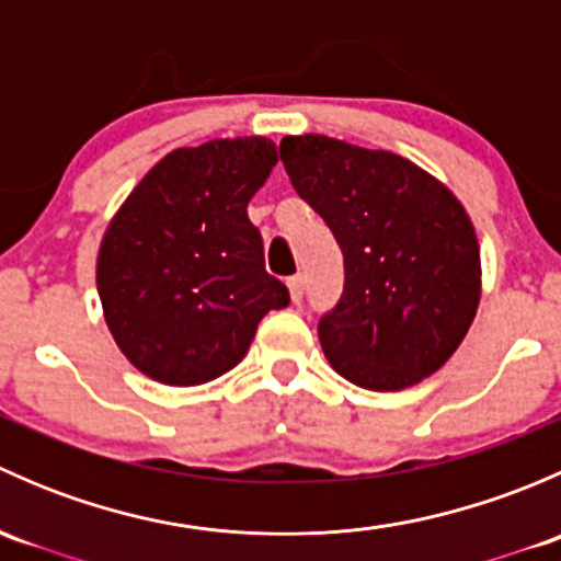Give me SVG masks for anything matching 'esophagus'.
Returning <instances> with one entry per match:
<instances>
[{"label":"esophagus","mask_w":561,"mask_h":561,"mask_svg":"<svg viewBox=\"0 0 561 561\" xmlns=\"http://www.w3.org/2000/svg\"><path fill=\"white\" fill-rule=\"evenodd\" d=\"M287 287H290V298L293 301H301L304 298V276L301 274H296V276H290V279H287Z\"/></svg>","instance_id":"1"}]
</instances>
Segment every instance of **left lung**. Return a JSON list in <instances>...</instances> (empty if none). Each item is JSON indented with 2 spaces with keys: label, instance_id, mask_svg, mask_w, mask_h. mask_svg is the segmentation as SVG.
<instances>
[{
  "label": "left lung",
  "instance_id": "left-lung-1",
  "mask_svg": "<svg viewBox=\"0 0 561 561\" xmlns=\"http://www.w3.org/2000/svg\"><path fill=\"white\" fill-rule=\"evenodd\" d=\"M279 154L344 254L342 298L317 325L333 369L369 390L434 375L480 298V247L454 192L404 157L325 135H290Z\"/></svg>",
  "mask_w": 561,
  "mask_h": 561
}]
</instances>
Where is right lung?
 I'll list each match as a JSON object with an SVG mask.
<instances>
[{
	"label": "right lung",
	"instance_id": "1",
	"mask_svg": "<svg viewBox=\"0 0 561 561\" xmlns=\"http://www.w3.org/2000/svg\"><path fill=\"white\" fill-rule=\"evenodd\" d=\"M276 160L268 138L175 149L107 225L98 257L105 322L151 380L201 386L225 375L257 322L290 304L247 214Z\"/></svg>",
	"mask_w": 561,
	"mask_h": 561
}]
</instances>
